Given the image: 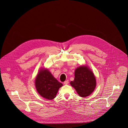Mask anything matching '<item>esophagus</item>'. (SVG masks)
<instances>
[{
    "instance_id": "obj_1",
    "label": "esophagus",
    "mask_w": 128,
    "mask_h": 128,
    "mask_svg": "<svg viewBox=\"0 0 128 128\" xmlns=\"http://www.w3.org/2000/svg\"><path fill=\"white\" fill-rule=\"evenodd\" d=\"M68 83H69L68 80H66V81H65V82H64V84H67Z\"/></svg>"
}]
</instances>
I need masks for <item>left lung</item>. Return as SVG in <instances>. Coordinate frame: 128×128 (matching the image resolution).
Segmentation results:
<instances>
[{"instance_id": "left-lung-1", "label": "left lung", "mask_w": 128, "mask_h": 128, "mask_svg": "<svg viewBox=\"0 0 128 128\" xmlns=\"http://www.w3.org/2000/svg\"><path fill=\"white\" fill-rule=\"evenodd\" d=\"M74 79L70 84L78 95L82 97H88L93 93L96 86V78L87 66H80L74 71Z\"/></svg>"}]
</instances>
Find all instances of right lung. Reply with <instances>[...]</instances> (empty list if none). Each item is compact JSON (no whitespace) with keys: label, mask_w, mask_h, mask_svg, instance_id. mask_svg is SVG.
Wrapping results in <instances>:
<instances>
[{"label":"right lung","mask_w":128,"mask_h":128,"mask_svg":"<svg viewBox=\"0 0 128 128\" xmlns=\"http://www.w3.org/2000/svg\"><path fill=\"white\" fill-rule=\"evenodd\" d=\"M35 85L38 93L42 97L52 100L56 97L63 84L59 82L47 69H41L36 77Z\"/></svg>","instance_id":"1"}]
</instances>
